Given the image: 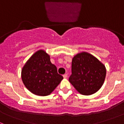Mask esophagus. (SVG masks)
<instances>
[{"instance_id":"obj_1","label":"esophagus","mask_w":124,"mask_h":124,"mask_svg":"<svg viewBox=\"0 0 124 124\" xmlns=\"http://www.w3.org/2000/svg\"><path fill=\"white\" fill-rule=\"evenodd\" d=\"M63 78H67V77H68V74H65L63 75Z\"/></svg>"}]
</instances>
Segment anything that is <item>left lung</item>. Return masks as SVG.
I'll list each match as a JSON object with an SVG mask.
<instances>
[{
    "label": "left lung",
    "instance_id": "obj_1",
    "mask_svg": "<svg viewBox=\"0 0 124 124\" xmlns=\"http://www.w3.org/2000/svg\"><path fill=\"white\" fill-rule=\"evenodd\" d=\"M72 74L69 81L80 94L90 95L97 92L104 82L105 65L90 53L83 52L72 59Z\"/></svg>",
    "mask_w": 124,
    "mask_h": 124
}]
</instances>
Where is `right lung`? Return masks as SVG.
I'll return each mask as SVG.
<instances>
[{
    "instance_id": "add662e5",
    "label": "right lung",
    "mask_w": 124,
    "mask_h": 124,
    "mask_svg": "<svg viewBox=\"0 0 124 124\" xmlns=\"http://www.w3.org/2000/svg\"><path fill=\"white\" fill-rule=\"evenodd\" d=\"M63 78L51 62L50 55L44 50L32 54L22 70L24 86L30 92L39 96L50 94Z\"/></svg>"
}]
</instances>
